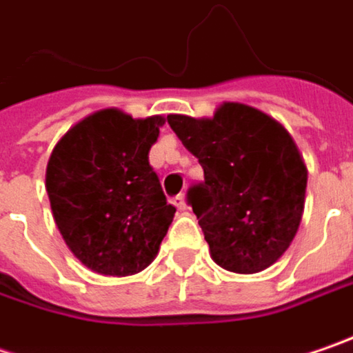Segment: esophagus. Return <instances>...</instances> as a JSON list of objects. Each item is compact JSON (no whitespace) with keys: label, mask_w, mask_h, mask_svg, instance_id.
I'll use <instances>...</instances> for the list:
<instances>
[{"label":"esophagus","mask_w":353,"mask_h":353,"mask_svg":"<svg viewBox=\"0 0 353 353\" xmlns=\"http://www.w3.org/2000/svg\"><path fill=\"white\" fill-rule=\"evenodd\" d=\"M172 201H174V205H176L179 212H185L188 210V203H185V196L183 194H177Z\"/></svg>","instance_id":"obj_1"}]
</instances>
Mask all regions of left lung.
I'll return each instance as SVG.
<instances>
[{
    "mask_svg": "<svg viewBox=\"0 0 353 353\" xmlns=\"http://www.w3.org/2000/svg\"><path fill=\"white\" fill-rule=\"evenodd\" d=\"M168 123L203 168L188 203L214 261L236 274L278 261L300 228L307 183L292 135L243 103H223L212 119L172 114Z\"/></svg>",
    "mask_w": 353,
    "mask_h": 353,
    "instance_id": "8db88e82",
    "label": "left lung"
}]
</instances>
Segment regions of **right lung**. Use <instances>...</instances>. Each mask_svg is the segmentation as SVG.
<instances>
[{
  "instance_id": "obj_1",
  "label": "right lung",
  "mask_w": 353,
  "mask_h": 353,
  "mask_svg": "<svg viewBox=\"0 0 353 353\" xmlns=\"http://www.w3.org/2000/svg\"><path fill=\"white\" fill-rule=\"evenodd\" d=\"M163 117L101 110L53 148L46 188L73 256L103 276H132L156 258L176 208L168 203L150 150Z\"/></svg>"
}]
</instances>
